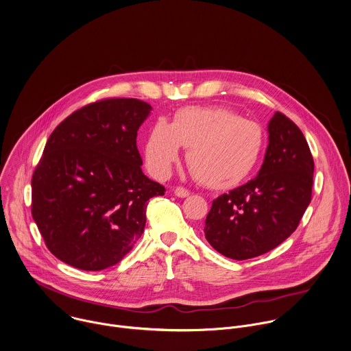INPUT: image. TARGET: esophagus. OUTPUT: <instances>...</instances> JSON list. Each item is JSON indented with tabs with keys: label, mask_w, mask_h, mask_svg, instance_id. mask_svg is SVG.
I'll list each match as a JSON object with an SVG mask.
<instances>
[{
	"label": "esophagus",
	"mask_w": 351,
	"mask_h": 351,
	"mask_svg": "<svg viewBox=\"0 0 351 351\" xmlns=\"http://www.w3.org/2000/svg\"><path fill=\"white\" fill-rule=\"evenodd\" d=\"M173 194H175L176 197H179V198H186V197L190 195V191H189L187 189H183V187H176V189L173 190Z\"/></svg>",
	"instance_id": "1"
}]
</instances>
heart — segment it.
Segmentation results:
<instances>
[{
    "label": "heart",
    "instance_id": "1",
    "mask_svg": "<svg viewBox=\"0 0 351 351\" xmlns=\"http://www.w3.org/2000/svg\"><path fill=\"white\" fill-rule=\"evenodd\" d=\"M187 147V162L204 186L226 190L245 182L264 150L263 128L220 106H187L172 124L158 119L145 141V162L157 178H167Z\"/></svg>",
    "mask_w": 351,
    "mask_h": 351
}]
</instances>
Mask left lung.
<instances>
[{"label": "left lung", "instance_id": "left-lung-1", "mask_svg": "<svg viewBox=\"0 0 351 351\" xmlns=\"http://www.w3.org/2000/svg\"><path fill=\"white\" fill-rule=\"evenodd\" d=\"M315 162L302 131L283 113L268 123V147L257 176L212 204L204 234L232 260L261 256L298 227L312 199Z\"/></svg>", "mask_w": 351, "mask_h": 351}]
</instances>
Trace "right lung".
Here are the masks:
<instances>
[{
	"instance_id": "obj_1",
	"label": "right lung",
	"mask_w": 351,
	"mask_h": 351,
	"mask_svg": "<svg viewBox=\"0 0 351 351\" xmlns=\"http://www.w3.org/2000/svg\"><path fill=\"white\" fill-rule=\"evenodd\" d=\"M152 106L110 98L80 108L49 136L31 180L32 219L53 256L82 271L117 264L141 238L164 186L141 169L139 127Z\"/></svg>"
}]
</instances>
